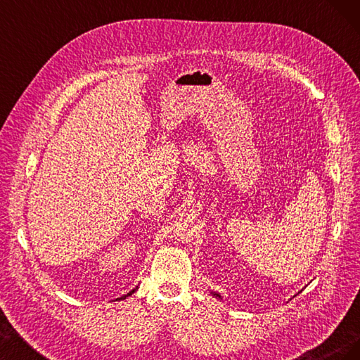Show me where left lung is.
<instances>
[{
    "label": "left lung",
    "instance_id": "obj_1",
    "mask_svg": "<svg viewBox=\"0 0 360 360\" xmlns=\"http://www.w3.org/2000/svg\"><path fill=\"white\" fill-rule=\"evenodd\" d=\"M213 296H216V297H221V296H219V294H216V292H213Z\"/></svg>",
    "mask_w": 360,
    "mask_h": 360
}]
</instances>
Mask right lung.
I'll use <instances>...</instances> for the list:
<instances>
[{
	"instance_id": "obj_1",
	"label": "right lung",
	"mask_w": 360,
	"mask_h": 360,
	"mask_svg": "<svg viewBox=\"0 0 360 360\" xmlns=\"http://www.w3.org/2000/svg\"><path fill=\"white\" fill-rule=\"evenodd\" d=\"M136 290V288H135ZM135 290H132V291H129L126 296H123V297H120V299H126V297H129V296H132V292H135Z\"/></svg>"
}]
</instances>
